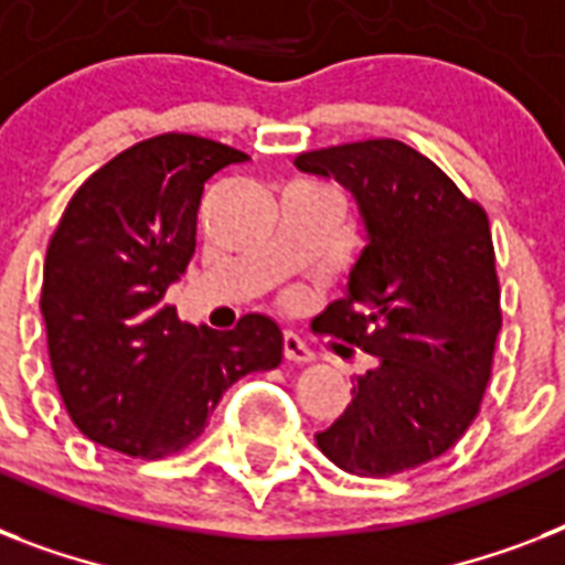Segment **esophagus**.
<instances>
[{
    "mask_svg": "<svg viewBox=\"0 0 565 565\" xmlns=\"http://www.w3.org/2000/svg\"><path fill=\"white\" fill-rule=\"evenodd\" d=\"M284 354H287V361L292 363H310L317 361V354L310 349L299 334H292V331H284Z\"/></svg>",
    "mask_w": 565,
    "mask_h": 565,
    "instance_id": "esophagus-1",
    "label": "esophagus"
}]
</instances>
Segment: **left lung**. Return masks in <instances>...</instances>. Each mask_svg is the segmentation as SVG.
Returning <instances> with one entry per match:
<instances>
[{
    "label": "left lung",
    "mask_w": 565,
    "mask_h": 565,
    "mask_svg": "<svg viewBox=\"0 0 565 565\" xmlns=\"http://www.w3.org/2000/svg\"><path fill=\"white\" fill-rule=\"evenodd\" d=\"M296 167L343 184L366 231L345 299L319 322L372 366L317 446L361 478L437 460L472 425L492 375L501 290L490 220L402 140L301 152Z\"/></svg>",
    "instance_id": "8db88e82"
}]
</instances>
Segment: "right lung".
Instances as JSON below:
<instances>
[{"instance_id": "1", "label": "right lung", "mask_w": 565, "mask_h": 565, "mask_svg": "<svg viewBox=\"0 0 565 565\" xmlns=\"http://www.w3.org/2000/svg\"><path fill=\"white\" fill-rule=\"evenodd\" d=\"M248 154L158 135L96 170L49 239L40 310L75 428L140 460L188 448L234 381L281 363V328L246 313L231 331L181 322L163 301L195 252L204 184Z\"/></svg>"}]
</instances>
